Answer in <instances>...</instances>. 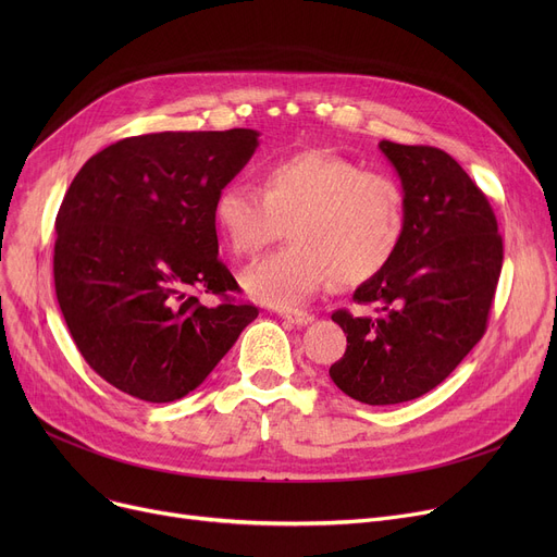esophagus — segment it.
<instances>
[{
    "instance_id": "1",
    "label": "esophagus",
    "mask_w": 557,
    "mask_h": 557,
    "mask_svg": "<svg viewBox=\"0 0 557 557\" xmlns=\"http://www.w3.org/2000/svg\"><path fill=\"white\" fill-rule=\"evenodd\" d=\"M280 315L284 320H288L290 325H298V327H305V325H309L311 320H313V315L307 313V311H280Z\"/></svg>"
}]
</instances>
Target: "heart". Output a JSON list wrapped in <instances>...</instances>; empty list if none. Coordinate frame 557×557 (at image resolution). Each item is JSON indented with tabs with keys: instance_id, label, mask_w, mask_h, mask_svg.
<instances>
[{
	"instance_id": "b5f03b06",
	"label": "heart",
	"mask_w": 557,
	"mask_h": 557,
	"mask_svg": "<svg viewBox=\"0 0 557 557\" xmlns=\"http://www.w3.org/2000/svg\"><path fill=\"white\" fill-rule=\"evenodd\" d=\"M216 230L234 257H255L288 227V246L242 273L246 294L269 307L305 305L336 277L361 284L395 259L406 202L386 173L361 171L352 160L305 151L261 171L259 189L232 181L214 198Z\"/></svg>"
}]
</instances>
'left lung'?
<instances>
[{"instance_id":"left-lung-1","label":"left lung","mask_w":557,"mask_h":557,"mask_svg":"<svg viewBox=\"0 0 557 557\" xmlns=\"http://www.w3.org/2000/svg\"><path fill=\"white\" fill-rule=\"evenodd\" d=\"M379 149L401 181L406 230L386 271L352 296L374 313H332L347 349L330 376L352 399L388 406L443 384L481 341L504 242L485 194L451 156L388 139Z\"/></svg>"}]
</instances>
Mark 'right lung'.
<instances>
[{"label":"right lung","mask_w":557,"mask_h":557,"mask_svg":"<svg viewBox=\"0 0 557 557\" xmlns=\"http://www.w3.org/2000/svg\"><path fill=\"white\" fill-rule=\"evenodd\" d=\"M259 146L250 128L151 133L92 156L55 216L53 282L83 359L108 384L164 404L198 388L252 305L219 259L212 205Z\"/></svg>","instance_id":"right-lung-1"}]
</instances>
